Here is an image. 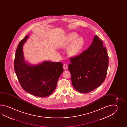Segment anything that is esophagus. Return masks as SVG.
<instances>
[{"instance_id": "34e87169", "label": "esophagus", "mask_w": 127, "mask_h": 127, "mask_svg": "<svg viewBox=\"0 0 127 127\" xmlns=\"http://www.w3.org/2000/svg\"><path fill=\"white\" fill-rule=\"evenodd\" d=\"M63 67L64 70H67L68 68V66L67 64H64L63 65Z\"/></svg>"}]
</instances>
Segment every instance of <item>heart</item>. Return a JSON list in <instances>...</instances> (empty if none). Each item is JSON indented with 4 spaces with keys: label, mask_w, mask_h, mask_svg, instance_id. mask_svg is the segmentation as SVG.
Returning a JSON list of instances; mask_svg holds the SVG:
<instances>
[{
    "label": "heart",
    "mask_w": 127,
    "mask_h": 127,
    "mask_svg": "<svg viewBox=\"0 0 127 127\" xmlns=\"http://www.w3.org/2000/svg\"><path fill=\"white\" fill-rule=\"evenodd\" d=\"M85 41L82 37H78L75 32H71L64 38L60 44V47L66 48L68 46L67 53L70 57H75L78 55L84 48Z\"/></svg>",
    "instance_id": "heart-1"
}]
</instances>
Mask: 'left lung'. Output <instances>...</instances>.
<instances>
[{
	"mask_svg": "<svg viewBox=\"0 0 127 127\" xmlns=\"http://www.w3.org/2000/svg\"><path fill=\"white\" fill-rule=\"evenodd\" d=\"M68 69L73 87L78 92L87 93L99 86L105 79L108 56L103 41L95 35L86 51L70 58Z\"/></svg>",
	"mask_w": 127,
	"mask_h": 127,
	"instance_id": "obj_1",
	"label": "left lung"
}]
</instances>
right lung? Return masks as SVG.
<instances>
[{"label":"right lung","mask_w":127,"mask_h":127,"mask_svg":"<svg viewBox=\"0 0 127 127\" xmlns=\"http://www.w3.org/2000/svg\"><path fill=\"white\" fill-rule=\"evenodd\" d=\"M29 36L19 43L14 59V70L22 88L31 95L39 97L48 96L57 87L58 79L64 72L63 64L45 61L38 64L25 62L23 45Z\"/></svg>","instance_id":"1"}]
</instances>
